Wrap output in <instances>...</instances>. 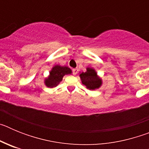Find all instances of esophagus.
<instances>
[{"mask_svg":"<svg viewBox=\"0 0 149 149\" xmlns=\"http://www.w3.org/2000/svg\"><path fill=\"white\" fill-rule=\"evenodd\" d=\"M72 72H73V74L74 75H76L77 74V72H78V70H77V68H73V70H72Z\"/></svg>","mask_w":149,"mask_h":149,"instance_id":"34e87169","label":"esophagus"}]
</instances>
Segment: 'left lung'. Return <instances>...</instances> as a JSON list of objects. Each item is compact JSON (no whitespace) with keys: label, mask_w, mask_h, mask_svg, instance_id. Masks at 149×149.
Instances as JSON below:
<instances>
[{"label":"left lung","mask_w":149,"mask_h":149,"mask_svg":"<svg viewBox=\"0 0 149 149\" xmlns=\"http://www.w3.org/2000/svg\"><path fill=\"white\" fill-rule=\"evenodd\" d=\"M81 81L86 89L95 90L102 86V79L98 75L95 69L92 67H87L85 72H80Z\"/></svg>","instance_id":"1"}]
</instances>
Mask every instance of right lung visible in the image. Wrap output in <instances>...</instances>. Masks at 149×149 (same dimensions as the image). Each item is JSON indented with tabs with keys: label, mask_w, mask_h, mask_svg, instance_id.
I'll return each instance as SVG.
<instances>
[{
	"label": "right lung",
	"mask_w": 149,
	"mask_h": 149,
	"mask_svg": "<svg viewBox=\"0 0 149 149\" xmlns=\"http://www.w3.org/2000/svg\"><path fill=\"white\" fill-rule=\"evenodd\" d=\"M71 74H72V71L68 66L55 65L49 72V75L45 78V85L49 88L56 87L63 81V77L64 76Z\"/></svg>",
	"instance_id": "add662e5"
}]
</instances>
